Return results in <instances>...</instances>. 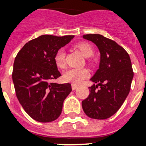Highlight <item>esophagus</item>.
Segmentation results:
<instances>
[{"instance_id":"esophagus-1","label":"esophagus","mask_w":146,"mask_h":146,"mask_svg":"<svg viewBox=\"0 0 146 146\" xmlns=\"http://www.w3.org/2000/svg\"><path fill=\"white\" fill-rule=\"evenodd\" d=\"M77 88H78V85H76V84H72V90H76Z\"/></svg>"}]
</instances>
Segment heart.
<instances>
[{
  "instance_id": "1",
  "label": "heart",
  "mask_w": 146,
  "mask_h": 146,
  "mask_svg": "<svg viewBox=\"0 0 146 146\" xmlns=\"http://www.w3.org/2000/svg\"><path fill=\"white\" fill-rule=\"evenodd\" d=\"M77 48L80 50L85 57H90L94 54V48L88 43L82 42L77 44ZM54 62L58 68H63L65 65V52L63 49H60L56 52ZM89 76V71L86 68H69L63 73L62 78L64 81L74 84L82 83Z\"/></svg>"
}]
</instances>
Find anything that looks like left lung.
<instances>
[{"mask_svg": "<svg viewBox=\"0 0 146 146\" xmlns=\"http://www.w3.org/2000/svg\"><path fill=\"white\" fill-rule=\"evenodd\" d=\"M83 38L92 41L100 52V62L90 80V94L82 102L83 111L90 118L105 119L120 108L129 94L133 77L131 62L125 49L114 41L100 34Z\"/></svg>", "mask_w": 146, "mask_h": 146, "instance_id": "left-lung-1", "label": "left lung"}]
</instances>
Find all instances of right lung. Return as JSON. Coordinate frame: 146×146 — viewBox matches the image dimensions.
<instances>
[{
  "label": "right lung",
  "mask_w": 146,
  "mask_h": 146,
  "mask_svg": "<svg viewBox=\"0 0 146 146\" xmlns=\"http://www.w3.org/2000/svg\"><path fill=\"white\" fill-rule=\"evenodd\" d=\"M43 35L26 43L13 64V81L18 101L29 117L41 122L58 119L71 84L51 81L61 76L54 62L56 52L73 38Z\"/></svg>",
  "instance_id": "add662e5"
}]
</instances>
